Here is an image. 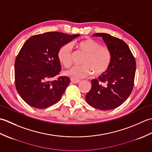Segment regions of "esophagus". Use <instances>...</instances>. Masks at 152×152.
<instances>
[{
    "label": "esophagus",
    "mask_w": 152,
    "mask_h": 152,
    "mask_svg": "<svg viewBox=\"0 0 152 152\" xmlns=\"http://www.w3.org/2000/svg\"><path fill=\"white\" fill-rule=\"evenodd\" d=\"M70 81L74 83H78L80 82V80H75V79H73V78H71L70 79Z\"/></svg>",
    "instance_id": "esophagus-1"
}]
</instances>
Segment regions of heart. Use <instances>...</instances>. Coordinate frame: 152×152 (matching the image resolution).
<instances>
[{
  "label": "heart",
  "instance_id": "obj_1",
  "mask_svg": "<svg viewBox=\"0 0 152 152\" xmlns=\"http://www.w3.org/2000/svg\"><path fill=\"white\" fill-rule=\"evenodd\" d=\"M75 44V43H74ZM79 50L86 55L82 66H74L64 71L66 76L73 79H81L89 76L92 72L99 76L106 72L110 64L112 55L108 48L102 46L97 41L91 38L76 43ZM72 47L71 44H66L58 51L59 61L65 67H69L72 62Z\"/></svg>",
  "mask_w": 152,
  "mask_h": 152
}]
</instances>
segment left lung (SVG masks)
I'll return each mask as SVG.
<instances>
[{
  "mask_svg": "<svg viewBox=\"0 0 152 152\" xmlns=\"http://www.w3.org/2000/svg\"><path fill=\"white\" fill-rule=\"evenodd\" d=\"M101 37L112 55L110 64L98 79L92 80L87 102L101 110L114 109L122 104L133 91L136 61L124 41L107 33H95Z\"/></svg>",
  "mask_w": 152,
  "mask_h": 152,
  "instance_id": "1",
  "label": "left lung"
}]
</instances>
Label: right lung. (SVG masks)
Here are the masks:
<instances>
[{
    "instance_id": "1",
    "label": "right lung",
    "mask_w": 152,
    "mask_h": 152,
    "mask_svg": "<svg viewBox=\"0 0 152 152\" xmlns=\"http://www.w3.org/2000/svg\"><path fill=\"white\" fill-rule=\"evenodd\" d=\"M79 36L48 32L34 35L25 42L15 61V83L19 95L28 105L45 108L61 99L70 78L59 76L50 81L61 70L58 51Z\"/></svg>"
}]
</instances>
